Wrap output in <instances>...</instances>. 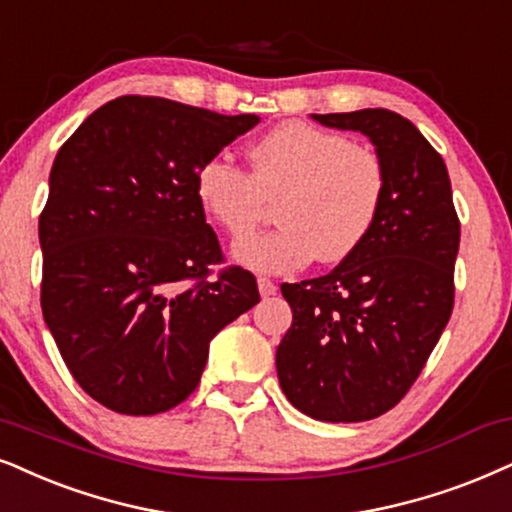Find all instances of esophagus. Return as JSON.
<instances>
[{"label": "esophagus", "mask_w": 512, "mask_h": 512, "mask_svg": "<svg viewBox=\"0 0 512 512\" xmlns=\"http://www.w3.org/2000/svg\"><path fill=\"white\" fill-rule=\"evenodd\" d=\"M257 288H260V295L262 297H271L276 295V283L269 281V278H257Z\"/></svg>", "instance_id": "34e87169"}]
</instances>
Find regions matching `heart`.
Listing matches in <instances>:
<instances>
[{"instance_id":"1","label":"heart","mask_w":512,"mask_h":512,"mask_svg":"<svg viewBox=\"0 0 512 512\" xmlns=\"http://www.w3.org/2000/svg\"><path fill=\"white\" fill-rule=\"evenodd\" d=\"M250 174L229 160L200 165L196 198L229 236L260 224L267 200H276V229L245 236L231 255L260 274H286L319 260L352 257L378 224L387 174L371 148L345 134L288 120L248 148Z\"/></svg>"}]
</instances>
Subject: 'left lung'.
Returning a JSON list of instances; mask_svg holds the SVG:
<instances>
[{"mask_svg":"<svg viewBox=\"0 0 512 512\" xmlns=\"http://www.w3.org/2000/svg\"><path fill=\"white\" fill-rule=\"evenodd\" d=\"M312 120L368 137L387 193L352 257L331 274L281 286L293 326L276 349V371L304 416L361 423L409 392L449 323L461 224L442 155L413 122L385 108Z\"/></svg>","mask_w":512,"mask_h":512,"instance_id":"1","label":"left lung"}]
</instances>
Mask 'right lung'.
<instances>
[{
    "label": "right lung",
    "instance_id": "1",
    "mask_svg": "<svg viewBox=\"0 0 512 512\" xmlns=\"http://www.w3.org/2000/svg\"><path fill=\"white\" fill-rule=\"evenodd\" d=\"M260 122L120 96L56 153L40 217L42 314L77 385L125 416L170 411L196 390L210 340L260 302L222 262L196 174Z\"/></svg>",
    "mask_w": 512,
    "mask_h": 512
}]
</instances>
